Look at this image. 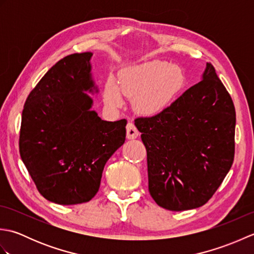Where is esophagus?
<instances>
[{
  "label": "esophagus",
  "mask_w": 254,
  "mask_h": 254,
  "mask_svg": "<svg viewBox=\"0 0 254 254\" xmlns=\"http://www.w3.org/2000/svg\"><path fill=\"white\" fill-rule=\"evenodd\" d=\"M138 134H139V132L136 128V127L134 126V123L128 122L127 126V137L128 139L136 138L138 136Z\"/></svg>",
  "instance_id": "34e87169"
}]
</instances>
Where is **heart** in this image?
<instances>
[{"instance_id": "b5f03b06", "label": "heart", "mask_w": 254, "mask_h": 254, "mask_svg": "<svg viewBox=\"0 0 254 254\" xmlns=\"http://www.w3.org/2000/svg\"><path fill=\"white\" fill-rule=\"evenodd\" d=\"M186 83L182 69L168 62L154 61L128 67L120 74V85L115 78H108L104 98L111 108L123 105L122 93L134 99L136 110L153 115L168 106Z\"/></svg>"}]
</instances>
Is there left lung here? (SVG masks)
Masks as SVG:
<instances>
[{"label": "left lung", "instance_id": "obj_1", "mask_svg": "<svg viewBox=\"0 0 254 254\" xmlns=\"http://www.w3.org/2000/svg\"><path fill=\"white\" fill-rule=\"evenodd\" d=\"M134 122L147 152L154 201L176 212L207 203L233 166L236 127L233 99L212 64L170 106Z\"/></svg>", "mask_w": 254, "mask_h": 254}]
</instances>
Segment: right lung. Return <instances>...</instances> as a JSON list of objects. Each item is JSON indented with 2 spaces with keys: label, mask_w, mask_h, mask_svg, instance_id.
Returning <instances> with one entry per match:
<instances>
[{
  "label": "right lung",
  "mask_w": 254,
  "mask_h": 254,
  "mask_svg": "<svg viewBox=\"0 0 254 254\" xmlns=\"http://www.w3.org/2000/svg\"><path fill=\"white\" fill-rule=\"evenodd\" d=\"M90 52L57 62L25 102L19 153L37 190L48 201L74 205L98 192L102 170L126 141L127 120L104 121L90 111Z\"/></svg>",
  "instance_id": "obj_1"
}]
</instances>
